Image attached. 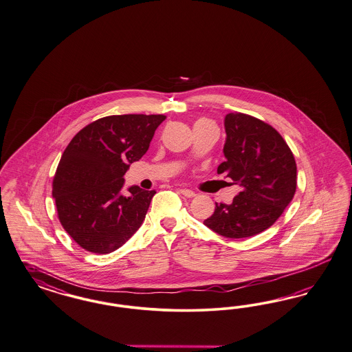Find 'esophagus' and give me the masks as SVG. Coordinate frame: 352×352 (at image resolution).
Returning <instances> with one entry per match:
<instances>
[{
  "mask_svg": "<svg viewBox=\"0 0 352 352\" xmlns=\"http://www.w3.org/2000/svg\"><path fill=\"white\" fill-rule=\"evenodd\" d=\"M179 192H181L183 196H186V197H195V196H196L194 191L187 190V188H181V190H179Z\"/></svg>",
  "mask_w": 352,
  "mask_h": 352,
  "instance_id": "esophagus-1",
  "label": "esophagus"
}]
</instances>
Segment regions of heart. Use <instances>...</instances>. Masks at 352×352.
<instances>
[{
  "label": "heart",
  "instance_id": "obj_1",
  "mask_svg": "<svg viewBox=\"0 0 352 352\" xmlns=\"http://www.w3.org/2000/svg\"><path fill=\"white\" fill-rule=\"evenodd\" d=\"M197 122H206V120H199ZM197 122H196V123H197Z\"/></svg>",
  "mask_w": 352,
  "mask_h": 352
}]
</instances>
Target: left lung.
I'll return each mask as SVG.
<instances>
[{"label": "left lung", "mask_w": 352, "mask_h": 352, "mask_svg": "<svg viewBox=\"0 0 352 352\" xmlns=\"http://www.w3.org/2000/svg\"><path fill=\"white\" fill-rule=\"evenodd\" d=\"M226 160L217 169L242 191L231 204L216 203L204 221L210 230L231 239L254 236L270 228L296 190V164L287 143L276 129L243 113L225 117Z\"/></svg>", "instance_id": "8db88e82"}]
</instances>
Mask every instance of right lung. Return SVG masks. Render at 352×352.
I'll use <instances>...</instances> for the list:
<instances>
[{"label": "right lung", "mask_w": 352, "mask_h": 352, "mask_svg": "<svg viewBox=\"0 0 352 352\" xmlns=\"http://www.w3.org/2000/svg\"><path fill=\"white\" fill-rule=\"evenodd\" d=\"M162 114L109 116L87 124L66 146L53 179L63 229L85 251L110 254L127 242L146 219L155 190L131 186L124 173L146 155Z\"/></svg>", "instance_id": "obj_1"}]
</instances>
